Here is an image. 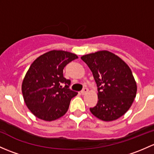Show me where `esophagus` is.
Wrapping results in <instances>:
<instances>
[{
	"label": "esophagus",
	"mask_w": 154,
	"mask_h": 154,
	"mask_svg": "<svg viewBox=\"0 0 154 154\" xmlns=\"http://www.w3.org/2000/svg\"><path fill=\"white\" fill-rule=\"evenodd\" d=\"M88 91V88H86V87H85V88H84L83 89H82V90L81 91V94H82V95H84V94H86Z\"/></svg>",
	"instance_id": "obj_1"
}]
</instances>
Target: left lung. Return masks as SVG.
Here are the masks:
<instances>
[{
  "mask_svg": "<svg viewBox=\"0 0 154 154\" xmlns=\"http://www.w3.org/2000/svg\"><path fill=\"white\" fill-rule=\"evenodd\" d=\"M93 74L98 91L96 106L90 108L93 115L110 122L124 115L137 94V83L125 63L108 51H99L81 57Z\"/></svg>",
  "mask_w": 154,
  "mask_h": 154,
  "instance_id": "1",
  "label": "left lung"
}]
</instances>
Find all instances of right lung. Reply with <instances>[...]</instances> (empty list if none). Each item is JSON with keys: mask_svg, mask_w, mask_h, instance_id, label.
Listing matches in <instances>:
<instances>
[{"mask_svg": "<svg viewBox=\"0 0 154 154\" xmlns=\"http://www.w3.org/2000/svg\"><path fill=\"white\" fill-rule=\"evenodd\" d=\"M77 58L69 51L52 50L38 57L31 65L23 80L22 93L26 105L35 116L53 121L67 112L71 100L77 92L69 88L71 81L63 77V69Z\"/></svg>", "mask_w": 154, "mask_h": 154, "instance_id": "obj_1", "label": "right lung"}]
</instances>
